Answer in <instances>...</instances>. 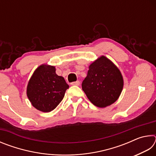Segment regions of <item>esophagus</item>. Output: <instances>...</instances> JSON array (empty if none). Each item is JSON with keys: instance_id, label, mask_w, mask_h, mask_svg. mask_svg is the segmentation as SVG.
<instances>
[{"instance_id": "34e87169", "label": "esophagus", "mask_w": 156, "mask_h": 156, "mask_svg": "<svg viewBox=\"0 0 156 156\" xmlns=\"http://www.w3.org/2000/svg\"><path fill=\"white\" fill-rule=\"evenodd\" d=\"M71 84H72V85H76V86H78V85H79V84H80V82H79L78 80H77V81H75V82H72V83H71Z\"/></svg>"}]
</instances>
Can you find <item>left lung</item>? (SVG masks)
Listing matches in <instances>:
<instances>
[{
    "instance_id": "obj_1",
    "label": "left lung",
    "mask_w": 156,
    "mask_h": 156,
    "mask_svg": "<svg viewBox=\"0 0 156 156\" xmlns=\"http://www.w3.org/2000/svg\"><path fill=\"white\" fill-rule=\"evenodd\" d=\"M124 85L118 68L104 56L89 65L82 89L95 106L104 108L118 99Z\"/></svg>"
}]
</instances>
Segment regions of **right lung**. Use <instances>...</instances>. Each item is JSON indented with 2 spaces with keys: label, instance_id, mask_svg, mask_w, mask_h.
Returning <instances> with one entry per match:
<instances>
[{
  "label": "right lung",
  "instance_id": "1",
  "mask_svg": "<svg viewBox=\"0 0 156 156\" xmlns=\"http://www.w3.org/2000/svg\"><path fill=\"white\" fill-rule=\"evenodd\" d=\"M68 88L64 78L56 73L55 67L42 65L35 70L29 81L27 95L36 109L49 112L62 101Z\"/></svg>",
  "mask_w": 156,
  "mask_h": 156
}]
</instances>
